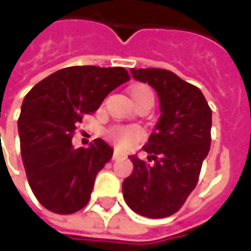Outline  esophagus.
<instances>
[{
	"label": "esophagus",
	"mask_w": 251,
	"mask_h": 251,
	"mask_svg": "<svg viewBox=\"0 0 251 251\" xmlns=\"http://www.w3.org/2000/svg\"><path fill=\"white\" fill-rule=\"evenodd\" d=\"M124 157H125V156H124V154H121L120 152H117V151H115L114 154H113V160H120V158H124Z\"/></svg>",
	"instance_id": "obj_1"
}]
</instances>
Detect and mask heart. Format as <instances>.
<instances>
[{"label":"heart","mask_w":251,"mask_h":251,"mask_svg":"<svg viewBox=\"0 0 251 251\" xmlns=\"http://www.w3.org/2000/svg\"><path fill=\"white\" fill-rule=\"evenodd\" d=\"M131 98L134 100V103L137 102H141L145 99H151L153 100V94L151 91V88L147 86H137V87L131 88ZM109 137L113 141L121 148H130L134 142L138 140L140 137V131L134 129V127H113L110 129Z\"/></svg>","instance_id":"heart-1"}]
</instances>
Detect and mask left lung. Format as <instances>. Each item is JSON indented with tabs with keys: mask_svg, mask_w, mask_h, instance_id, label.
Returning <instances> with one entry per match:
<instances>
[{
	"mask_svg": "<svg viewBox=\"0 0 251 251\" xmlns=\"http://www.w3.org/2000/svg\"><path fill=\"white\" fill-rule=\"evenodd\" d=\"M131 76L158 95L161 115L142 148L151 164L129 156L133 172L122 183L126 204L147 218H167L181 208L198 184L210 152L212 111L199 88L161 68H131Z\"/></svg>",
	"mask_w": 251,
	"mask_h": 251,
	"instance_id": "8db88e82",
	"label": "left lung"
}]
</instances>
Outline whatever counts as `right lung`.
Segmentation results:
<instances>
[{
  "label": "right lung",
  "mask_w": 251,
  "mask_h": 251,
  "mask_svg": "<svg viewBox=\"0 0 251 251\" xmlns=\"http://www.w3.org/2000/svg\"><path fill=\"white\" fill-rule=\"evenodd\" d=\"M129 79L122 67H67L25 95L19 118L21 156L30 189L47 210L67 215L87 204L113 148L97 138L88 148L75 149L72 134L83 114L97 111Z\"/></svg>",
  "instance_id": "add662e5"
}]
</instances>
